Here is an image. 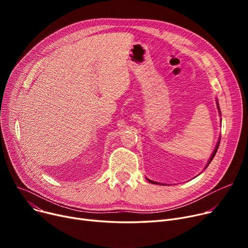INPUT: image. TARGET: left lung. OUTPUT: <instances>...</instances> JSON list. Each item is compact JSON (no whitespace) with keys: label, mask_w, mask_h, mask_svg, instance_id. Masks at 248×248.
Listing matches in <instances>:
<instances>
[{"label":"left lung","mask_w":248,"mask_h":248,"mask_svg":"<svg viewBox=\"0 0 248 248\" xmlns=\"http://www.w3.org/2000/svg\"><path fill=\"white\" fill-rule=\"evenodd\" d=\"M217 106H218V110L220 111V109H219V104H218V103H217ZM219 144H220V141H218V144H217V146H216V148H215V150H214V152H213V154H212V155H211V158H210L209 162H208V164H207L206 168L208 167V165H209V164L211 163V161L213 160V158H214V155H215V154H216V152H217V150H218ZM148 181H149V182H151V183H152V184H157V185H160V183H157V182H154V181H151V180H149V179H148ZM161 185H162V184H161Z\"/></svg>","instance_id":"1"}]
</instances>
